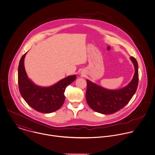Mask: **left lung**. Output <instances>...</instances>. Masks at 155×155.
Segmentation results:
<instances>
[{
	"label": "left lung",
	"instance_id": "8db88e82",
	"mask_svg": "<svg viewBox=\"0 0 155 155\" xmlns=\"http://www.w3.org/2000/svg\"><path fill=\"white\" fill-rule=\"evenodd\" d=\"M134 64L135 72L131 82L127 86L117 90H109L87 80L86 101L95 112L107 115L115 113L127 105L135 94L138 83V63L130 57Z\"/></svg>",
	"mask_w": 155,
	"mask_h": 155
}]
</instances>
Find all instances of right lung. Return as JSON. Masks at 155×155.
<instances>
[{
	"mask_svg": "<svg viewBox=\"0 0 155 155\" xmlns=\"http://www.w3.org/2000/svg\"><path fill=\"white\" fill-rule=\"evenodd\" d=\"M26 54L20 59L18 71L19 89L22 98L30 106L39 112L49 114L57 110L65 101L66 87L75 80L76 75H69L49 87L35 85L28 78L25 69L24 58Z\"/></svg>",
	"mask_w": 155,
	"mask_h": 155,
	"instance_id": "right-lung-1",
	"label": "right lung"
}]
</instances>
